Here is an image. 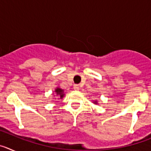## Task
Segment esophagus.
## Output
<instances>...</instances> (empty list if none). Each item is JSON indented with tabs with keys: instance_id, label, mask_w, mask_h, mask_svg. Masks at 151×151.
<instances>
[{
	"instance_id": "obj_1",
	"label": "esophagus",
	"mask_w": 151,
	"mask_h": 151,
	"mask_svg": "<svg viewBox=\"0 0 151 151\" xmlns=\"http://www.w3.org/2000/svg\"><path fill=\"white\" fill-rule=\"evenodd\" d=\"M73 88H74V90H76V91H79V89H80L79 85H74V87H73Z\"/></svg>"
}]
</instances>
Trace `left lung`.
<instances>
[{
  "label": "left lung",
  "mask_w": 151,
  "mask_h": 151,
  "mask_svg": "<svg viewBox=\"0 0 151 151\" xmlns=\"http://www.w3.org/2000/svg\"><path fill=\"white\" fill-rule=\"evenodd\" d=\"M93 103H94V104H98V102L97 101H93Z\"/></svg>",
  "instance_id": "8db88e82"
}]
</instances>
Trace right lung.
<instances>
[{"label":"right lung","instance_id":"obj_1","mask_svg":"<svg viewBox=\"0 0 151 151\" xmlns=\"http://www.w3.org/2000/svg\"><path fill=\"white\" fill-rule=\"evenodd\" d=\"M54 92L55 93V94H54V93H53L54 96H57V97H59V98H60V99H63L64 96H65L63 89L60 88V87H57V88H56L55 90H54Z\"/></svg>","mask_w":151,"mask_h":151}]
</instances>
